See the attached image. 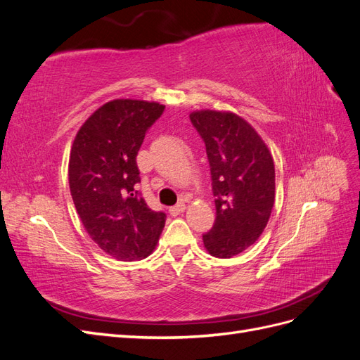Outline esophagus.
<instances>
[{
    "instance_id": "1",
    "label": "esophagus",
    "mask_w": 360,
    "mask_h": 360,
    "mask_svg": "<svg viewBox=\"0 0 360 360\" xmlns=\"http://www.w3.org/2000/svg\"><path fill=\"white\" fill-rule=\"evenodd\" d=\"M184 210H186V204H184V202H179V204H176L174 207H171V209H169V214H171V216H179V214L183 213Z\"/></svg>"
}]
</instances>
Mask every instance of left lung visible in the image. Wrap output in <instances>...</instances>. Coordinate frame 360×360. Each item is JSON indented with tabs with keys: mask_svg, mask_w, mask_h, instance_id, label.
<instances>
[{
	"mask_svg": "<svg viewBox=\"0 0 360 360\" xmlns=\"http://www.w3.org/2000/svg\"><path fill=\"white\" fill-rule=\"evenodd\" d=\"M191 122L205 144L216 219L202 236L207 252L231 258L263 234L275 204V165L267 146L233 112L195 111Z\"/></svg>",
	"mask_w": 360,
	"mask_h": 360,
	"instance_id": "left-lung-1",
	"label": "left lung"
}]
</instances>
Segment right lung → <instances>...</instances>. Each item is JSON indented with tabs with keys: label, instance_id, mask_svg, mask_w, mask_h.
I'll return each instance as SVG.
<instances>
[{
	"label": "right lung",
	"instance_id": "1",
	"mask_svg": "<svg viewBox=\"0 0 360 360\" xmlns=\"http://www.w3.org/2000/svg\"><path fill=\"white\" fill-rule=\"evenodd\" d=\"M165 106L115 99L102 105L75 136L69 160L70 193L82 225L103 252L122 261L148 257L167 214L141 197L136 155Z\"/></svg>",
	"mask_w": 360,
	"mask_h": 360
}]
</instances>
